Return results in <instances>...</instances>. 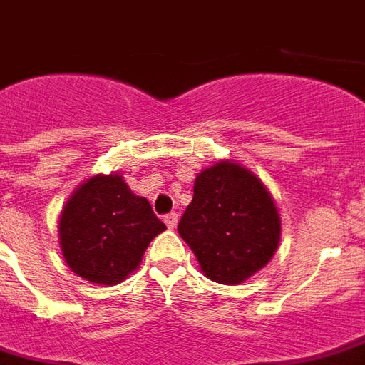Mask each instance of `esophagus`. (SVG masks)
<instances>
[{
  "label": "esophagus",
  "mask_w": 365,
  "mask_h": 365,
  "mask_svg": "<svg viewBox=\"0 0 365 365\" xmlns=\"http://www.w3.org/2000/svg\"><path fill=\"white\" fill-rule=\"evenodd\" d=\"M178 220H180V216H178L176 212H170L164 216V224L170 227V230H174V227L178 226Z\"/></svg>",
  "instance_id": "obj_1"
}]
</instances>
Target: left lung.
Returning a JSON list of instances; mask_svg holds the SVG:
<instances>
[{"instance_id": "8db88e82", "label": "left lung", "mask_w": 365, "mask_h": 365, "mask_svg": "<svg viewBox=\"0 0 365 365\" xmlns=\"http://www.w3.org/2000/svg\"><path fill=\"white\" fill-rule=\"evenodd\" d=\"M279 214L255 174L235 163L202 170L178 232L212 282L235 285L264 268L279 243Z\"/></svg>"}]
</instances>
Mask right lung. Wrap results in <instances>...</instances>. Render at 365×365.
<instances>
[{
  "mask_svg": "<svg viewBox=\"0 0 365 365\" xmlns=\"http://www.w3.org/2000/svg\"><path fill=\"white\" fill-rule=\"evenodd\" d=\"M164 230L149 201L135 197L122 176H96L78 187L61 214V249L74 274L116 285Z\"/></svg>",
  "mask_w": 365,
  "mask_h": 365,
  "instance_id": "obj_1",
  "label": "right lung"
}]
</instances>
